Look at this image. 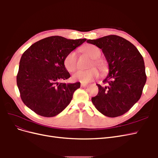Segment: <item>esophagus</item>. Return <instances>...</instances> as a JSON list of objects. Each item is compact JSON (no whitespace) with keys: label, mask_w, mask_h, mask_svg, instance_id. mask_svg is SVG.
<instances>
[{"label":"esophagus","mask_w":158,"mask_h":158,"mask_svg":"<svg viewBox=\"0 0 158 158\" xmlns=\"http://www.w3.org/2000/svg\"><path fill=\"white\" fill-rule=\"evenodd\" d=\"M87 86H88V84H81V87L85 88V87H87Z\"/></svg>","instance_id":"1"}]
</instances>
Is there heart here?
Here are the masks:
<instances>
[{"label": "heart", "instance_id": "heart-1", "mask_svg": "<svg viewBox=\"0 0 158 158\" xmlns=\"http://www.w3.org/2000/svg\"><path fill=\"white\" fill-rule=\"evenodd\" d=\"M82 51L93 59V63L102 72L106 73L107 70V64L103 60L98 58L101 55V50L94 45H87L82 48ZM64 65L69 72H74L77 68V55L75 51H72L66 56ZM99 73L97 69L92 68L87 70H78L73 75V80L83 84H87L99 77Z\"/></svg>", "mask_w": 158, "mask_h": 158}]
</instances>
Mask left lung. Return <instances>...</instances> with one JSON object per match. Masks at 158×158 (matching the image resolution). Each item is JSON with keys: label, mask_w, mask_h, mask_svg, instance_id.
<instances>
[{"label": "left lung", "mask_w": 158, "mask_h": 158, "mask_svg": "<svg viewBox=\"0 0 158 158\" xmlns=\"http://www.w3.org/2000/svg\"><path fill=\"white\" fill-rule=\"evenodd\" d=\"M88 44L102 50L109 66V74L92 102L98 111L109 117L127 113L141 97L146 82L144 61L130 41L114 35L88 40Z\"/></svg>", "instance_id": "left-lung-1"}]
</instances>
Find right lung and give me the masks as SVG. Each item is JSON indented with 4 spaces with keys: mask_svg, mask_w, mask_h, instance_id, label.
<instances>
[{
    "mask_svg": "<svg viewBox=\"0 0 158 158\" xmlns=\"http://www.w3.org/2000/svg\"><path fill=\"white\" fill-rule=\"evenodd\" d=\"M85 41L51 36L35 42L23 52L16 81L28 108L41 116L52 117L69 106L80 83L59 82L70 77L64 60Z\"/></svg>",
    "mask_w": 158,
    "mask_h": 158,
    "instance_id": "add662e5",
    "label": "right lung"
}]
</instances>
